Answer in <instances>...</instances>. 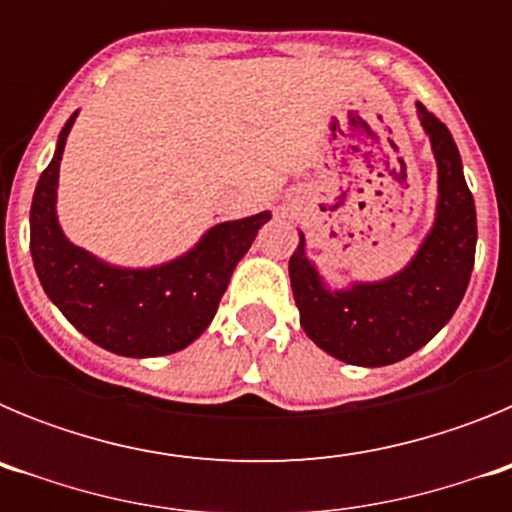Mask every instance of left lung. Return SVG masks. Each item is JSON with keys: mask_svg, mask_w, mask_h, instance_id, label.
Here are the masks:
<instances>
[{"mask_svg": "<svg viewBox=\"0 0 512 512\" xmlns=\"http://www.w3.org/2000/svg\"><path fill=\"white\" fill-rule=\"evenodd\" d=\"M438 166L436 220L405 269L379 282L330 289L307 259L305 235L289 259L292 295L307 336L333 359L387 366L436 336L467 292L477 248V210L449 128L418 102Z\"/></svg>", "mask_w": 512, "mask_h": 512, "instance_id": "obj_1", "label": "left lung"}]
</instances>
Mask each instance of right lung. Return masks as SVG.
I'll list each match as a JSON object with an SVG mask.
<instances>
[{
    "mask_svg": "<svg viewBox=\"0 0 512 512\" xmlns=\"http://www.w3.org/2000/svg\"><path fill=\"white\" fill-rule=\"evenodd\" d=\"M58 133L56 153L40 174L30 207V253L45 295L63 318L117 356L151 359L176 354L205 333L233 269L246 256L271 212L212 225L187 253L128 269L74 246L56 215L58 169L74 120Z\"/></svg>",
    "mask_w": 512,
    "mask_h": 512,
    "instance_id": "obj_1",
    "label": "right lung"
}]
</instances>
